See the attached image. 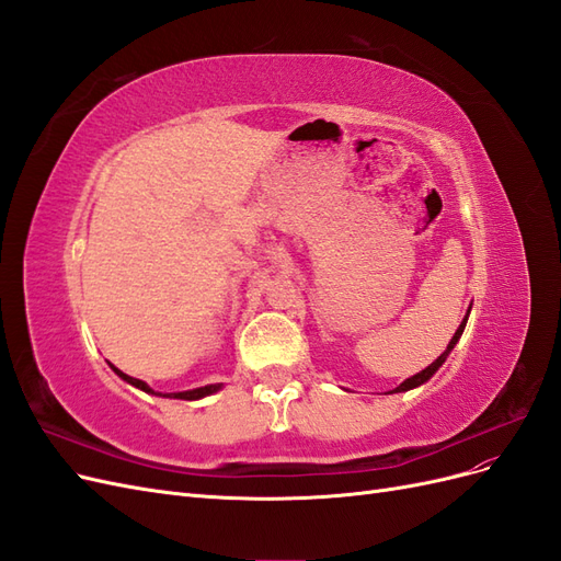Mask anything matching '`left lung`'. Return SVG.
Listing matches in <instances>:
<instances>
[{
	"label": "left lung",
	"mask_w": 561,
	"mask_h": 561,
	"mask_svg": "<svg viewBox=\"0 0 561 561\" xmlns=\"http://www.w3.org/2000/svg\"><path fill=\"white\" fill-rule=\"evenodd\" d=\"M468 313H470V309H468ZM466 320H468V316L463 318V322H461V325H458V330L454 332V336H451V342H449V346H447V351L443 353V355H439V358L433 363V365H428L426 369H421L419 371V375H414V377H410V379H404L396 390H393V393H402V390H410V388H416V386H421L423 381H428L433 375H435V371L439 369V365H443L445 360H447V355H449V351L456 346V342H458V339H461V334H463V328H466Z\"/></svg>",
	"instance_id": "8db88e82"
}]
</instances>
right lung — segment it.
<instances>
[{"mask_svg": "<svg viewBox=\"0 0 561 561\" xmlns=\"http://www.w3.org/2000/svg\"><path fill=\"white\" fill-rule=\"evenodd\" d=\"M112 369L116 371L118 377H122L124 381H128V383H133L135 388H140V390H145V393H154V390H151L145 381H140V379H133V377H128V375H124L122 369H116L114 365H112ZM215 390H219V383H210V386H203V388H194V390H184V393H171V398H178V400H198V398H206V396H210V393H215Z\"/></svg>", "mask_w": 561, "mask_h": 561, "instance_id": "right-lung-1", "label": "right lung"}]
</instances>
